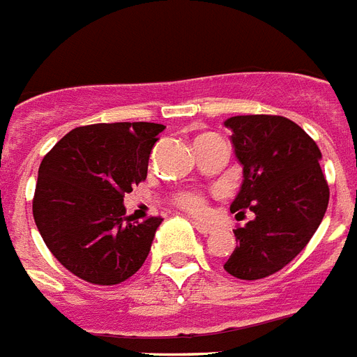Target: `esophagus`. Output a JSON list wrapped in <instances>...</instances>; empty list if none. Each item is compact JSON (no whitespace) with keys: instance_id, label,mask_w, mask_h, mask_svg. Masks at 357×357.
Segmentation results:
<instances>
[{"instance_id":"esophagus-1","label":"esophagus","mask_w":357,"mask_h":357,"mask_svg":"<svg viewBox=\"0 0 357 357\" xmlns=\"http://www.w3.org/2000/svg\"><path fill=\"white\" fill-rule=\"evenodd\" d=\"M193 227L199 230L201 234H204V236H208V234H212L215 228L212 227V225H206V223H201V221H193Z\"/></svg>"}]
</instances>
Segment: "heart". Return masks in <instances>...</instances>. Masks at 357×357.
I'll return each mask as SVG.
<instances>
[{"instance_id": "b5f03b06", "label": "heart", "mask_w": 357, "mask_h": 357, "mask_svg": "<svg viewBox=\"0 0 357 357\" xmlns=\"http://www.w3.org/2000/svg\"><path fill=\"white\" fill-rule=\"evenodd\" d=\"M173 202L176 206H181L182 210H186L190 213L201 215L206 212V199L197 192H181L173 197Z\"/></svg>"}]
</instances>
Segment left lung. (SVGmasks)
Returning a JSON list of instances; mask_svg holds the SVG:
<instances>
[{
    "label": "left lung",
    "instance_id": "1",
    "mask_svg": "<svg viewBox=\"0 0 357 357\" xmlns=\"http://www.w3.org/2000/svg\"><path fill=\"white\" fill-rule=\"evenodd\" d=\"M236 158L243 182L230 210L255 213L234 230L238 247L225 271L241 280H259L286 267L312 239L328 208L330 190L317 144L284 116H234Z\"/></svg>",
    "mask_w": 357,
    "mask_h": 357
}]
</instances>
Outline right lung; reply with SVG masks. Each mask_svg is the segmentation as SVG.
Listing matches in <instances>:
<instances>
[{
    "label": "right lung",
    "instance_id": "obj_1",
    "mask_svg": "<svg viewBox=\"0 0 357 357\" xmlns=\"http://www.w3.org/2000/svg\"><path fill=\"white\" fill-rule=\"evenodd\" d=\"M164 129L147 121L77 127L40 164L34 223L51 255L82 280L114 286L144 265L162 218L132 223L123 197L145 181Z\"/></svg>",
    "mask_w": 357,
    "mask_h": 357
}]
</instances>
